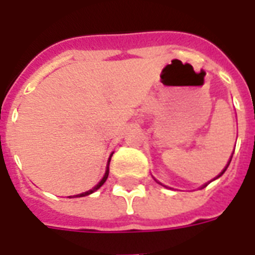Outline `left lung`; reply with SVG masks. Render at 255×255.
Wrapping results in <instances>:
<instances>
[{"label":"left lung","instance_id":"obj_1","mask_svg":"<svg viewBox=\"0 0 255 255\" xmlns=\"http://www.w3.org/2000/svg\"><path fill=\"white\" fill-rule=\"evenodd\" d=\"M229 163H231V160H229ZM229 163H228V165H229ZM228 165H227V167H228ZM227 167H225L224 170H223V173H221V174H220V175H223V174H224V171H225V170H227ZM220 175H219V177H220Z\"/></svg>","mask_w":255,"mask_h":255}]
</instances>
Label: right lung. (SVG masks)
<instances>
[{"label": "right lung", "instance_id": "1", "mask_svg": "<svg viewBox=\"0 0 255 255\" xmlns=\"http://www.w3.org/2000/svg\"><path fill=\"white\" fill-rule=\"evenodd\" d=\"M110 160H111V158H110ZM109 165H110V161H109ZM107 177H109V166H107V170H106V174H105V177L102 178V181L99 182L98 185L95 186L94 188H93V190H89V191H86V192H84V194H78V195H74L73 198H81V196H86V195H89V194H93V192L95 191V190H98L99 187H101V186L103 185V183H105V182H106V179H107ZM69 198H72V196H69Z\"/></svg>", "mask_w": 255, "mask_h": 255}]
</instances>
